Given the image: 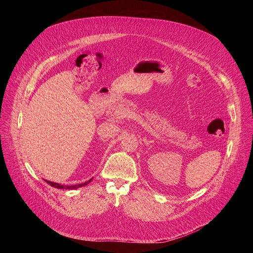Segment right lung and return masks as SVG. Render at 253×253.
Returning <instances> with one entry per match:
<instances>
[{"label": "right lung", "instance_id": "right-lung-1", "mask_svg": "<svg viewBox=\"0 0 253 253\" xmlns=\"http://www.w3.org/2000/svg\"><path fill=\"white\" fill-rule=\"evenodd\" d=\"M92 179H93V178H91L90 180H88V181H86V182H84V183L76 184V185H71V186H69V185H62V184H59V183H56V182H51V181H48V180H45V181H46L48 184H50L51 186H53V187H55V188H58V189H77V188H79V187L86 186L88 183H90V181H92Z\"/></svg>", "mask_w": 253, "mask_h": 253}]
</instances>
